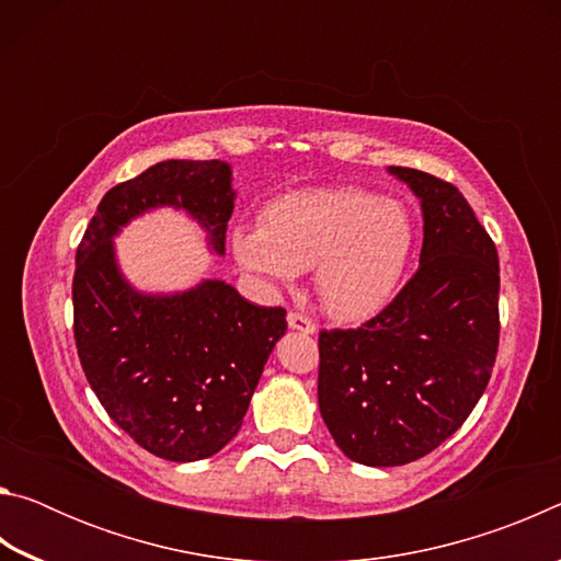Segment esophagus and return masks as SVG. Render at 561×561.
Masks as SVG:
<instances>
[{
  "instance_id": "1",
  "label": "esophagus",
  "mask_w": 561,
  "mask_h": 561,
  "mask_svg": "<svg viewBox=\"0 0 561 561\" xmlns=\"http://www.w3.org/2000/svg\"><path fill=\"white\" fill-rule=\"evenodd\" d=\"M287 321H289V329H294V331H301V334H317L314 321H311L309 317L299 314V311H291Z\"/></svg>"
}]
</instances>
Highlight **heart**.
Segmentation results:
<instances>
[{
	"mask_svg": "<svg viewBox=\"0 0 561 561\" xmlns=\"http://www.w3.org/2000/svg\"><path fill=\"white\" fill-rule=\"evenodd\" d=\"M411 244L403 203L356 187L282 195L264 207L257 227L232 234L240 267L272 287L314 272L319 304L341 321L371 317L393 297Z\"/></svg>",
	"mask_w": 561,
	"mask_h": 561,
	"instance_id": "1",
	"label": "heart"
}]
</instances>
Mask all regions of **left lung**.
<instances>
[{"label": "left lung", "instance_id": "8db88e82", "mask_svg": "<svg viewBox=\"0 0 561 561\" xmlns=\"http://www.w3.org/2000/svg\"><path fill=\"white\" fill-rule=\"evenodd\" d=\"M388 173L421 201V264L381 314L319 334L321 417L341 453L371 468L448 440L485 393L500 344V264L485 227L445 180Z\"/></svg>", "mask_w": 561, "mask_h": 561}]
</instances>
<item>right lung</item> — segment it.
<instances>
[{
  "label": "right lung",
  "instance_id": "obj_1",
  "mask_svg": "<svg viewBox=\"0 0 561 561\" xmlns=\"http://www.w3.org/2000/svg\"><path fill=\"white\" fill-rule=\"evenodd\" d=\"M156 207L185 210L225 254L234 210L222 160H163L111 187L76 250L73 339L93 393L140 448L173 462L222 450L240 431L287 311L257 307L222 279L144 294L123 277L113 237Z\"/></svg>",
  "mask_w": 561,
  "mask_h": 561
}]
</instances>
